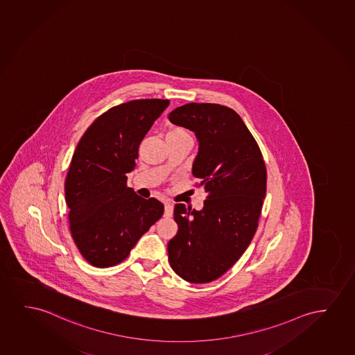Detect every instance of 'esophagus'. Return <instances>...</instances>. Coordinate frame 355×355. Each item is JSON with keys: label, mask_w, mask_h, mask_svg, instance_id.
I'll return each instance as SVG.
<instances>
[{"label": "esophagus", "mask_w": 355, "mask_h": 355, "mask_svg": "<svg viewBox=\"0 0 355 355\" xmlns=\"http://www.w3.org/2000/svg\"><path fill=\"white\" fill-rule=\"evenodd\" d=\"M173 214V205L168 202V201H166L165 202V216L167 217H170Z\"/></svg>", "instance_id": "obj_1"}]
</instances>
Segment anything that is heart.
I'll return each mask as SVG.
<instances>
[{
	"instance_id": "b5f03b06",
	"label": "heart",
	"mask_w": 355,
	"mask_h": 355,
	"mask_svg": "<svg viewBox=\"0 0 355 355\" xmlns=\"http://www.w3.org/2000/svg\"><path fill=\"white\" fill-rule=\"evenodd\" d=\"M166 137H190V133L182 127H173V128H171L170 131L167 132V136Z\"/></svg>"
}]
</instances>
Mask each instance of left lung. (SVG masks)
Masks as SVG:
<instances>
[{"label": "left lung", "instance_id": "left-lung-1", "mask_svg": "<svg viewBox=\"0 0 355 355\" xmlns=\"http://www.w3.org/2000/svg\"><path fill=\"white\" fill-rule=\"evenodd\" d=\"M168 119L198 137L193 175L207 194L201 211L175 205L178 232L167 245L168 261L187 282H214L252 241L267 191L266 164L257 141L230 107L189 103Z\"/></svg>", "mask_w": 355, "mask_h": 355}]
</instances>
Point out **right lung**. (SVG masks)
Segmentation results:
<instances>
[{
  "instance_id": "add662e5",
  "label": "right lung",
  "mask_w": 355,
  "mask_h": 355,
  "mask_svg": "<svg viewBox=\"0 0 355 355\" xmlns=\"http://www.w3.org/2000/svg\"><path fill=\"white\" fill-rule=\"evenodd\" d=\"M168 99H136L97 117L78 141L65 180L69 227L93 267L125 261L137 241L164 214L155 198L127 187L141 141L168 107Z\"/></svg>"
}]
</instances>
